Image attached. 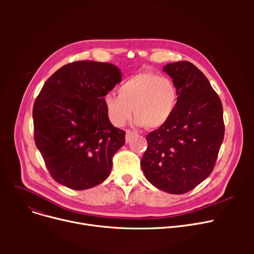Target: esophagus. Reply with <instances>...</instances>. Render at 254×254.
I'll list each match as a JSON object with an SVG mask.
<instances>
[{"label":"esophagus","mask_w":254,"mask_h":254,"mask_svg":"<svg viewBox=\"0 0 254 254\" xmlns=\"http://www.w3.org/2000/svg\"><path fill=\"white\" fill-rule=\"evenodd\" d=\"M136 135V132L135 131H132V130H129V129H127V135H126V141L127 142H128V141H130V139L134 137Z\"/></svg>","instance_id":"obj_1"}]
</instances>
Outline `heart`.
Segmentation results:
<instances>
[{"instance_id":"b5f03b06","label":"heart","mask_w":254,"mask_h":254,"mask_svg":"<svg viewBox=\"0 0 254 254\" xmlns=\"http://www.w3.org/2000/svg\"><path fill=\"white\" fill-rule=\"evenodd\" d=\"M179 95L174 81L155 73L142 72L127 79L118 87V96L109 92L104 97L107 116L115 127H123L131 118L150 128L164 126L174 114Z\"/></svg>"}]
</instances>
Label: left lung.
<instances>
[{"instance_id": "1", "label": "left lung", "mask_w": 254, "mask_h": 254, "mask_svg": "<svg viewBox=\"0 0 254 254\" xmlns=\"http://www.w3.org/2000/svg\"><path fill=\"white\" fill-rule=\"evenodd\" d=\"M177 86L178 105L168 122L146 136L141 168L152 185L182 194L214 169L224 137L223 108L207 77L186 61L164 66Z\"/></svg>"}]
</instances>
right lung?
Listing matches in <instances>:
<instances>
[{
    "label": "right lung",
    "instance_id": "right-lung-1",
    "mask_svg": "<svg viewBox=\"0 0 254 254\" xmlns=\"http://www.w3.org/2000/svg\"><path fill=\"white\" fill-rule=\"evenodd\" d=\"M120 81L116 65L80 61L62 66L43 85L33 108L34 138L60 184L82 190L108 178L126 131L110 123L104 97Z\"/></svg>",
    "mask_w": 254,
    "mask_h": 254
}]
</instances>
